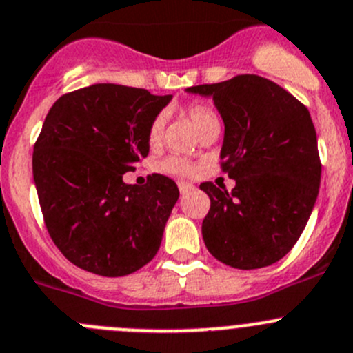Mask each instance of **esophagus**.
<instances>
[{"mask_svg":"<svg viewBox=\"0 0 353 353\" xmlns=\"http://www.w3.org/2000/svg\"><path fill=\"white\" fill-rule=\"evenodd\" d=\"M177 186H179V191H181V194H186L188 191H191L193 190V184H190V183H183V181H181L179 184H177Z\"/></svg>","mask_w":353,"mask_h":353,"instance_id":"34e87169","label":"esophagus"}]
</instances>
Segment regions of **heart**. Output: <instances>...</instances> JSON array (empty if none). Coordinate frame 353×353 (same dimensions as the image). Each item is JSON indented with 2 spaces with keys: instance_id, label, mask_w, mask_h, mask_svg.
Here are the masks:
<instances>
[{
  "instance_id": "b5f03b06",
  "label": "heart",
  "mask_w": 353,
  "mask_h": 353,
  "mask_svg": "<svg viewBox=\"0 0 353 353\" xmlns=\"http://www.w3.org/2000/svg\"><path fill=\"white\" fill-rule=\"evenodd\" d=\"M186 114L188 117H190L191 124H193L194 129L198 131V134H201L205 129L219 122L217 115H215L210 108L205 107V105H191V107H188ZM163 125H165V117H163V115H159V117L152 122V125H150L148 143L152 146H157L162 141ZM162 170L170 174H179V176H191V174L194 172L193 165H191L188 160L181 159V157H170V159L163 160Z\"/></svg>"
}]
</instances>
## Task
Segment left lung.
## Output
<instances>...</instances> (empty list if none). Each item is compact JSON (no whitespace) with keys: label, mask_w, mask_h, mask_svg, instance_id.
Returning a JSON list of instances; mask_svg holds the SVG:
<instances>
[{"label":"left lung","mask_w":353,"mask_h":353,"mask_svg":"<svg viewBox=\"0 0 353 353\" xmlns=\"http://www.w3.org/2000/svg\"><path fill=\"white\" fill-rule=\"evenodd\" d=\"M212 98L224 122L222 167L231 193L200 184L210 198L201 224L205 246L225 265L260 269L299 241L316 205L321 160L309 110L281 85L259 75L188 88Z\"/></svg>","instance_id":"1"}]
</instances>
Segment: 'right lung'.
Masks as SVG:
<instances>
[{
	"mask_svg": "<svg viewBox=\"0 0 353 353\" xmlns=\"http://www.w3.org/2000/svg\"><path fill=\"white\" fill-rule=\"evenodd\" d=\"M172 97L93 84L54 101L34 146L32 177L48 232L88 272L119 278L157 255L179 198L172 179L125 184L150 152L148 129Z\"/></svg>",
	"mask_w": 353,
	"mask_h": 353,
	"instance_id": "obj_1",
	"label": "right lung"
}]
</instances>
